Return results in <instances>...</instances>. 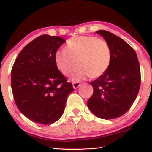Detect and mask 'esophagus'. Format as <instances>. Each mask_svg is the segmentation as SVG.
Returning a JSON list of instances; mask_svg holds the SVG:
<instances>
[{"label":"esophagus","mask_w":152,"mask_h":152,"mask_svg":"<svg viewBox=\"0 0 152 152\" xmlns=\"http://www.w3.org/2000/svg\"><path fill=\"white\" fill-rule=\"evenodd\" d=\"M72 85H73V88L74 89H76V88H78L80 86V83L79 82H74Z\"/></svg>","instance_id":"34e87169"}]
</instances>
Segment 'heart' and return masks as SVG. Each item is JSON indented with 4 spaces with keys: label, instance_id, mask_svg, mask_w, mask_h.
Wrapping results in <instances>:
<instances>
[{
    "label": "heart",
    "instance_id": "b5f03b06",
    "mask_svg": "<svg viewBox=\"0 0 152 152\" xmlns=\"http://www.w3.org/2000/svg\"><path fill=\"white\" fill-rule=\"evenodd\" d=\"M56 65L64 75L72 74L74 81L91 76H101L109 69L111 49L106 40L95 36H80L67 41L65 48L58 50L54 56ZM77 62H76V60Z\"/></svg>",
    "mask_w": 152,
    "mask_h": 152
}]
</instances>
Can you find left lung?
I'll list each match as a JSON object with an SVG mask.
<instances>
[{
    "mask_svg": "<svg viewBox=\"0 0 152 152\" xmlns=\"http://www.w3.org/2000/svg\"><path fill=\"white\" fill-rule=\"evenodd\" d=\"M111 49L110 66L91 82L94 92L87 102L92 113L103 119H116L128 111L137 96L141 72L135 50L121 38L105 30L96 31Z\"/></svg>",
    "mask_w": 152,
    "mask_h": 152,
    "instance_id": "1",
    "label": "left lung"
}]
</instances>
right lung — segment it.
<instances>
[{"label": "right lung", "instance_id": "obj_1", "mask_svg": "<svg viewBox=\"0 0 152 152\" xmlns=\"http://www.w3.org/2000/svg\"><path fill=\"white\" fill-rule=\"evenodd\" d=\"M65 40L42 35L28 43L11 70V88L19 110L32 121L50 125L63 115L71 82L58 70L55 53Z\"/></svg>", "mask_w": 152, "mask_h": 152}]
</instances>
